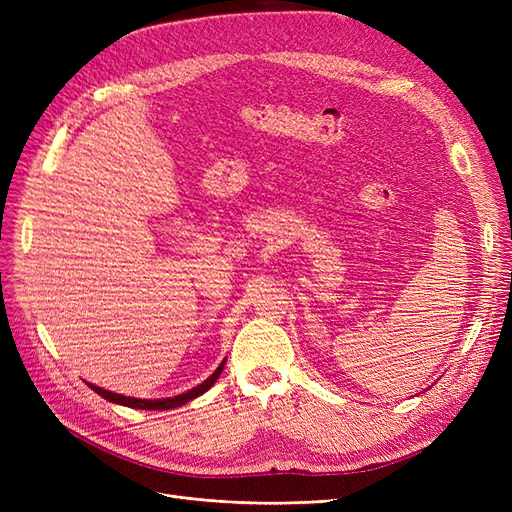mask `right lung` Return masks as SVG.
<instances>
[{"label": "right lung", "mask_w": 512, "mask_h": 512, "mask_svg": "<svg viewBox=\"0 0 512 512\" xmlns=\"http://www.w3.org/2000/svg\"><path fill=\"white\" fill-rule=\"evenodd\" d=\"M224 365H226V359L218 365V369H215L213 374H211L205 382L196 384L194 389L185 391V393H181V395L164 397V399H138V397H128V395H119V393H113V391L100 389V386L91 384V382H87V384H89L91 391H96L100 397H104L106 401H113V404H117V406H128V408H138V410H173V408L185 406V404H188V401H192V399L200 397L203 393H207V391L211 389V386L215 384V380L220 378Z\"/></svg>", "instance_id": "obj_1"}]
</instances>
